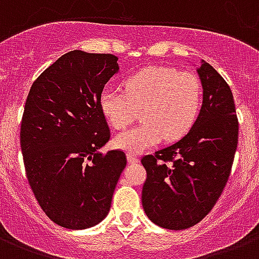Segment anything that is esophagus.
Here are the masks:
<instances>
[{
    "label": "esophagus",
    "instance_id": "34e87169",
    "mask_svg": "<svg viewBox=\"0 0 259 259\" xmlns=\"http://www.w3.org/2000/svg\"><path fill=\"white\" fill-rule=\"evenodd\" d=\"M127 159L130 163H138L139 162V158L136 156L135 154H127Z\"/></svg>",
    "mask_w": 259,
    "mask_h": 259
}]
</instances>
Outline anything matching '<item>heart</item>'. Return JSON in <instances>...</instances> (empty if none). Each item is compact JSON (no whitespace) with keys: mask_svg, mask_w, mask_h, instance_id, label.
<instances>
[{"mask_svg":"<svg viewBox=\"0 0 259 259\" xmlns=\"http://www.w3.org/2000/svg\"><path fill=\"white\" fill-rule=\"evenodd\" d=\"M203 87L191 72L148 67L124 78L123 91L104 90L101 113L115 130H123L142 115V123L115 138V146L142 151L159 143L177 142L190 132L202 108Z\"/></svg>","mask_w":259,"mask_h":259,"instance_id":"heart-1","label":"heart"}]
</instances>
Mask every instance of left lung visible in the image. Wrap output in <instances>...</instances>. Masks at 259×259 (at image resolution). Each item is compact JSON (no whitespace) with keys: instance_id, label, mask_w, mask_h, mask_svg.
<instances>
[{"instance_id":"obj_1","label":"left lung","mask_w":259,"mask_h":259,"mask_svg":"<svg viewBox=\"0 0 259 259\" xmlns=\"http://www.w3.org/2000/svg\"><path fill=\"white\" fill-rule=\"evenodd\" d=\"M203 104L194 127L172 146L142 158L147 217L183 230L211 211L230 177L238 144V117L230 87L208 63L198 69Z\"/></svg>"}]
</instances>
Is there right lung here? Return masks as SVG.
Here are the masks:
<instances>
[{"label":"right lung","instance_id":"right-lung-1","mask_svg":"<svg viewBox=\"0 0 259 259\" xmlns=\"http://www.w3.org/2000/svg\"><path fill=\"white\" fill-rule=\"evenodd\" d=\"M117 71L111 53L68 52L26 97L20 132L25 172L42 211L65 229H88L105 218L127 164L124 151H97L111 139L99 100Z\"/></svg>","mask_w":259,"mask_h":259}]
</instances>
